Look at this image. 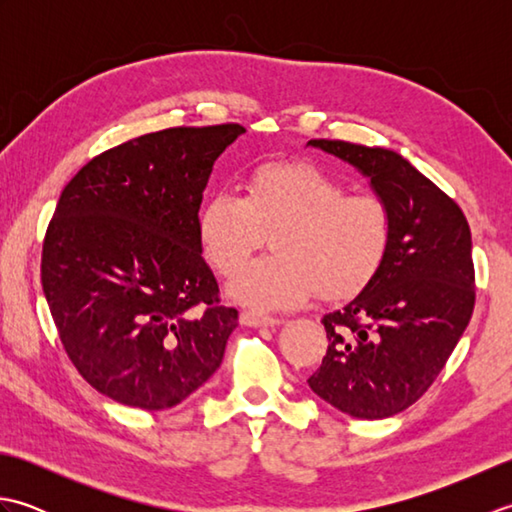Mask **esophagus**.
<instances>
[{"mask_svg": "<svg viewBox=\"0 0 512 512\" xmlns=\"http://www.w3.org/2000/svg\"><path fill=\"white\" fill-rule=\"evenodd\" d=\"M239 323L248 325V328H275L281 321L275 317H266V314H259L253 310H244L239 314Z\"/></svg>", "mask_w": 512, "mask_h": 512, "instance_id": "obj_1", "label": "esophagus"}]
</instances>
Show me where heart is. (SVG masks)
I'll return each mask as SVG.
<instances>
[{
    "label": "heart",
    "instance_id": "obj_1",
    "mask_svg": "<svg viewBox=\"0 0 512 512\" xmlns=\"http://www.w3.org/2000/svg\"><path fill=\"white\" fill-rule=\"evenodd\" d=\"M271 233L276 253L246 269L245 259ZM198 239L206 262L231 281V297L259 312L323 299H347L383 266L391 211L376 193L345 184L310 162H264L246 195L220 191L202 204Z\"/></svg>",
    "mask_w": 512,
    "mask_h": 512
}]
</instances>
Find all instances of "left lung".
Masks as SVG:
<instances>
[{"label":"left lung","mask_w":512,"mask_h":512,"mask_svg":"<svg viewBox=\"0 0 512 512\" xmlns=\"http://www.w3.org/2000/svg\"><path fill=\"white\" fill-rule=\"evenodd\" d=\"M308 145L350 162L391 211L383 266L321 319L328 352L308 385L347 416L389 418L431 387L471 321V228L460 206L396 151L325 138Z\"/></svg>","instance_id":"obj_1"}]
</instances>
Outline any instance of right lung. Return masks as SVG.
Segmentation results:
<instances>
[{
	"label": "right lung",
	"mask_w": 512,
	"mask_h": 512,
	"mask_svg": "<svg viewBox=\"0 0 512 512\" xmlns=\"http://www.w3.org/2000/svg\"><path fill=\"white\" fill-rule=\"evenodd\" d=\"M246 129L169 127L92 158L65 184L41 253L59 339L121 405H178L220 367L237 310L198 239L213 162Z\"/></svg>",
	"instance_id": "right-lung-1"
}]
</instances>
